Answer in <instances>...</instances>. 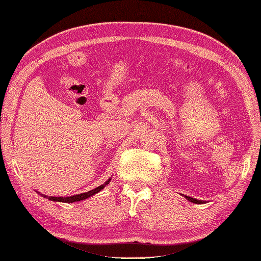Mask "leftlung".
<instances>
[{
  "instance_id": "left-lung-1",
  "label": "left lung",
  "mask_w": 261,
  "mask_h": 261,
  "mask_svg": "<svg viewBox=\"0 0 261 261\" xmlns=\"http://www.w3.org/2000/svg\"><path fill=\"white\" fill-rule=\"evenodd\" d=\"M185 197L187 198L188 201H190V202H193V203H197V204H201V203H203V202L202 201H200V200H196V198H193V197H189V196H186L185 195Z\"/></svg>"
}]
</instances>
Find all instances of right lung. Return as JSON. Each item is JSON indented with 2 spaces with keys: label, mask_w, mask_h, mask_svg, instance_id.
<instances>
[{
  "label": "right lung",
  "mask_w": 261,
  "mask_h": 261,
  "mask_svg": "<svg viewBox=\"0 0 261 261\" xmlns=\"http://www.w3.org/2000/svg\"><path fill=\"white\" fill-rule=\"evenodd\" d=\"M110 179L107 181L106 184H103L101 186H98L97 188H95L93 190H89V192L87 193H82V194H77V195H73V196H69V197H55V196H48L47 198L48 200L51 201H58V202H66V203H72V202H77V201H82V200H86V198L90 197L92 195H94V194H96L100 192L101 189H103L106 187L107 185L109 184Z\"/></svg>",
  "instance_id": "1"
}]
</instances>
